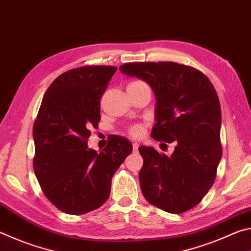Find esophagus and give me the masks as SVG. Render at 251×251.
I'll use <instances>...</instances> for the list:
<instances>
[{
  "label": "esophagus",
  "instance_id": "esophagus-1",
  "mask_svg": "<svg viewBox=\"0 0 251 251\" xmlns=\"http://www.w3.org/2000/svg\"><path fill=\"white\" fill-rule=\"evenodd\" d=\"M138 143L137 142H133V150L136 151H137L138 150Z\"/></svg>",
  "mask_w": 251,
  "mask_h": 251
}]
</instances>
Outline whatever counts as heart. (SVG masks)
<instances>
[{"label":"heart","mask_w":251,"mask_h":251,"mask_svg":"<svg viewBox=\"0 0 251 251\" xmlns=\"http://www.w3.org/2000/svg\"><path fill=\"white\" fill-rule=\"evenodd\" d=\"M134 83H137V82H134ZM144 133V128L142 125H133L129 127V134L131 136H134V137H139V136H142Z\"/></svg>","instance_id":"1"}]
</instances>
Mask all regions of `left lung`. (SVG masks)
<instances>
[{
  "label": "left lung",
  "mask_w": 251,
  "mask_h": 251,
  "mask_svg": "<svg viewBox=\"0 0 251 251\" xmlns=\"http://www.w3.org/2000/svg\"><path fill=\"white\" fill-rule=\"evenodd\" d=\"M120 71L151 87L156 96L151 137L175 144L171 156L152 147L138 148L144 197L171 214L192 209L209 192L222 159L217 92L201 71L174 62L126 63Z\"/></svg>",
  "instance_id": "8db88e82"
}]
</instances>
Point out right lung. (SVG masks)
<instances>
[{"label":"right lung","mask_w":251,"mask_h":251,"mask_svg":"<svg viewBox=\"0 0 251 251\" xmlns=\"http://www.w3.org/2000/svg\"><path fill=\"white\" fill-rule=\"evenodd\" d=\"M115 66H82L50 85L33 126V167L46 198L59 210L83 215L107 201L113 175L133 146L114 135L103 151L87 146L100 120L101 96Z\"/></svg>","instance_id":"right-lung-1"}]
</instances>
